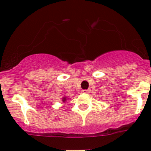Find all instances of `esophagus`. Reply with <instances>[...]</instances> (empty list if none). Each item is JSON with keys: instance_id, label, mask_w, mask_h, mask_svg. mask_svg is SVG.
<instances>
[{"instance_id": "1", "label": "esophagus", "mask_w": 151, "mask_h": 151, "mask_svg": "<svg viewBox=\"0 0 151 151\" xmlns=\"http://www.w3.org/2000/svg\"><path fill=\"white\" fill-rule=\"evenodd\" d=\"M82 94H88V93H90V89H87V90H82Z\"/></svg>"}]
</instances>
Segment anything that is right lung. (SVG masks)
I'll use <instances>...</instances> for the list:
<instances>
[{"instance_id": "obj_1", "label": "right lung", "mask_w": 151, "mask_h": 151, "mask_svg": "<svg viewBox=\"0 0 151 151\" xmlns=\"http://www.w3.org/2000/svg\"><path fill=\"white\" fill-rule=\"evenodd\" d=\"M66 99H67V97H63L62 101H63V102H65V101H66Z\"/></svg>"}]
</instances>
